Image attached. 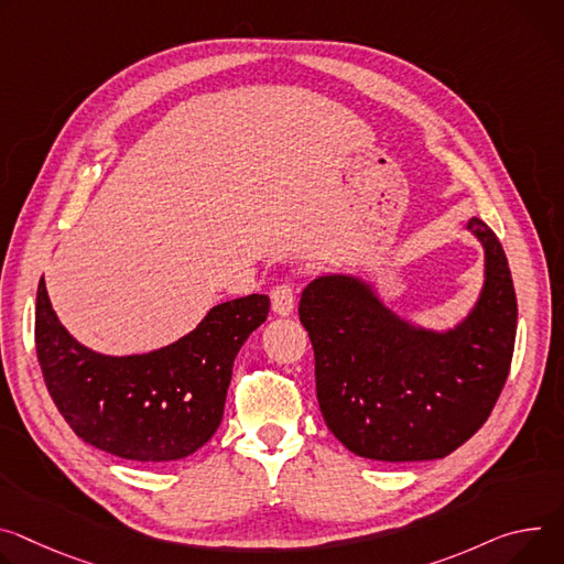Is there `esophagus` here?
<instances>
[{"label":"esophagus","mask_w":564,"mask_h":564,"mask_svg":"<svg viewBox=\"0 0 564 564\" xmlns=\"http://www.w3.org/2000/svg\"><path fill=\"white\" fill-rule=\"evenodd\" d=\"M272 311L281 317H288L292 315L294 311V285L292 283H279L274 290H272Z\"/></svg>","instance_id":"34e87169"}]
</instances>
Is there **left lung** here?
<instances>
[{"mask_svg":"<svg viewBox=\"0 0 564 564\" xmlns=\"http://www.w3.org/2000/svg\"><path fill=\"white\" fill-rule=\"evenodd\" d=\"M468 229L484 245V285L454 328L402 319L350 274L303 288L299 319L315 348L322 416L352 454L443 458L488 421L513 360L518 299L492 229L479 218Z\"/></svg>","mask_w":564,"mask_h":564,"instance_id":"left-lung-1","label":"left lung"}]
</instances>
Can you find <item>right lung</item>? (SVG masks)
I'll return each mask as SVG.
<instances>
[{"mask_svg":"<svg viewBox=\"0 0 564 564\" xmlns=\"http://www.w3.org/2000/svg\"><path fill=\"white\" fill-rule=\"evenodd\" d=\"M270 313L265 294L214 305L188 335L139 355H104L76 341L35 301L37 362L58 412L85 443L141 464L177 460L207 443L225 412L234 360Z\"/></svg>","mask_w":564,"mask_h":564,"instance_id":"obj_1","label":"right lung"}]
</instances>
